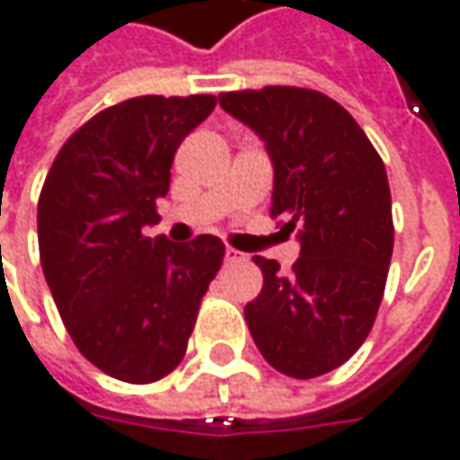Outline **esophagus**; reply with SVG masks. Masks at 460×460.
Segmentation results:
<instances>
[{
    "label": "esophagus",
    "instance_id": "1",
    "mask_svg": "<svg viewBox=\"0 0 460 460\" xmlns=\"http://www.w3.org/2000/svg\"><path fill=\"white\" fill-rule=\"evenodd\" d=\"M243 261V253L235 251V248H225V263H238Z\"/></svg>",
    "mask_w": 460,
    "mask_h": 460
}]
</instances>
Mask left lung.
<instances>
[{"instance_id": "left-lung-1", "label": "left lung", "mask_w": 460, "mask_h": 460, "mask_svg": "<svg viewBox=\"0 0 460 460\" xmlns=\"http://www.w3.org/2000/svg\"><path fill=\"white\" fill-rule=\"evenodd\" d=\"M217 99L263 140L271 215L299 240L292 274L253 256L263 289L245 305L248 330L276 371L323 376L361 348L379 312L394 248L386 168L358 122L320 92L266 86Z\"/></svg>"}]
</instances>
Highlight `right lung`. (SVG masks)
<instances>
[{"mask_svg":"<svg viewBox=\"0 0 460 460\" xmlns=\"http://www.w3.org/2000/svg\"><path fill=\"white\" fill-rule=\"evenodd\" d=\"M215 110L212 94L135 97L66 140L38 202L45 281L68 335L104 374L151 384L171 374L225 245L215 235L146 238L173 153Z\"/></svg>","mask_w":460,"mask_h":460,"instance_id":"right-lung-1","label":"right lung"}]
</instances>
